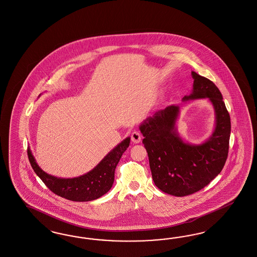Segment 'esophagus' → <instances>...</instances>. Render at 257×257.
Masks as SVG:
<instances>
[{
    "mask_svg": "<svg viewBox=\"0 0 257 257\" xmlns=\"http://www.w3.org/2000/svg\"><path fill=\"white\" fill-rule=\"evenodd\" d=\"M131 140L134 144H139L142 141V134L138 131H134L132 135H131Z\"/></svg>",
    "mask_w": 257,
    "mask_h": 257,
    "instance_id": "34e87169",
    "label": "esophagus"
}]
</instances>
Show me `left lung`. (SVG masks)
<instances>
[{"label":"left lung","mask_w":257,"mask_h":257,"mask_svg":"<svg viewBox=\"0 0 257 257\" xmlns=\"http://www.w3.org/2000/svg\"><path fill=\"white\" fill-rule=\"evenodd\" d=\"M193 89L183 101L207 98L215 113V127L205 143L191 144L178 133L180 106L170 105L140 125L152 178L163 192L177 196L193 194L208 185L226 164L230 137V117L222 93L209 79L191 72Z\"/></svg>","instance_id":"left-lung-1"}]
</instances>
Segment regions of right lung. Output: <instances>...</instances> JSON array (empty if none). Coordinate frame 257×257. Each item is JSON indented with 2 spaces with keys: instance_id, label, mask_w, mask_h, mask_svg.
I'll list each match as a JSON object with an SVG mask.
<instances>
[{
  "instance_id": "right-lung-1",
  "label": "right lung",
  "mask_w": 257,
  "mask_h": 257,
  "mask_svg": "<svg viewBox=\"0 0 257 257\" xmlns=\"http://www.w3.org/2000/svg\"><path fill=\"white\" fill-rule=\"evenodd\" d=\"M130 140L128 137L117 144L91 171L72 179L58 178L43 171L37 165L30 147H28V156L34 172L53 193L70 201L89 202L98 199L111 189L115 167L128 148Z\"/></svg>"
}]
</instances>
